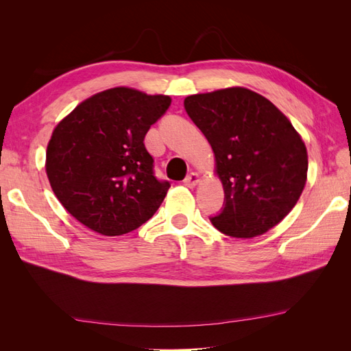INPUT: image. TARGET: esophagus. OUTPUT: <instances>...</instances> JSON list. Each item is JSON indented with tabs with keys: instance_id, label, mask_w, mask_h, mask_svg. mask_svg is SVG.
Masks as SVG:
<instances>
[{
	"instance_id": "esophagus-1",
	"label": "esophagus",
	"mask_w": 351,
	"mask_h": 351,
	"mask_svg": "<svg viewBox=\"0 0 351 351\" xmlns=\"http://www.w3.org/2000/svg\"><path fill=\"white\" fill-rule=\"evenodd\" d=\"M199 174L197 173H190L186 178H184V186L187 187H195L197 183H199Z\"/></svg>"
}]
</instances>
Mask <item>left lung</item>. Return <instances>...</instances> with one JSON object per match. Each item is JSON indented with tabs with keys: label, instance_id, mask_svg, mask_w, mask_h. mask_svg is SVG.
Masks as SVG:
<instances>
[{
	"label": "left lung",
	"instance_id": "1",
	"mask_svg": "<svg viewBox=\"0 0 351 351\" xmlns=\"http://www.w3.org/2000/svg\"><path fill=\"white\" fill-rule=\"evenodd\" d=\"M184 110L210 143L224 187V205L209 218L214 227L252 239L277 226L307 177L306 146L289 119L244 88L192 95Z\"/></svg>",
	"mask_w": 351,
	"mask_h": 351
}]
</instances>
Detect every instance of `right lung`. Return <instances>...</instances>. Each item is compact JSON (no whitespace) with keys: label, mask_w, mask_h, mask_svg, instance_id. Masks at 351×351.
<instances>
[{"label":"right lung","mask_w":351,"mask_h":351,"mask_svg":"<svg viewBox=\"0 0 351 351\" xmlns=\"http://www.w3.org/2000/svg\"><path fill=\"white\" fill-rule=\"evenodd\" d=\"M171 98L114 88L77 105L52 133L47 176L52 190L83 226L121 236L152 218L169 189L158 180L145 136Z\"/></svg>","instance_id":"right-lung-1"}]
</instances>
